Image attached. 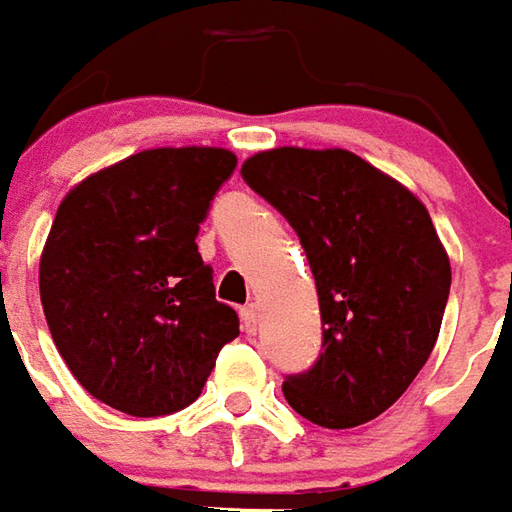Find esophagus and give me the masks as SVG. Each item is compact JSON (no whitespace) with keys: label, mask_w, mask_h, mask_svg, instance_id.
<instances>
[{"label":"esophagus","mask_w":512,"mask_h":512,"mask_svg":"<svg viewBox=\"0 0 512 512\" xmlns=\"http://www.w3.org/2000/svg\"><path fill=\"white\" fill-rule=\"evenodd\" d=\"M239 320H242V331L253 336L259 331V322H262V314H259V306L256 303H248V306L239 311Z\"/></svg>","instance_id":"esophagus-1"}]
</instances>
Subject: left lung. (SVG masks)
<instances>
[{"instance_id":"8db88e82","label":"left lung","mask_w":512,"mask_h":512,"mask_svg":"<svg viewBox=\"0 0 512 512\" xmlns=\"http://www.w3.org/2000/svg\"><path fill=\"white\" fill-rule=\"evenodd\" d=\"M242 179L295 228L320 295L325 350L284 380L286 402L328 430L389 411L436 347L452 284L430 212L344 148L259 151Z\"/></svg>"}]
</instances>
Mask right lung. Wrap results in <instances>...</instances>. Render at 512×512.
Listing matches in <instances>:
<instances>
[{"mask_svg":"<svg viewBox=\"0 0 512 512\" xmlns=\"http://www.w3.org/2000/svg\"><path fill=\"white\" fill-rule=\"evenodd\" d=\"M237 168L228 148H148L68 190L41 253V303L88 394L129 416L201 397L237 311L215 300L195 237Z\"/></svg>","mask_w":512,"mask_h":512,"instance_id":"1","label":"right lung"}]
</instances>
